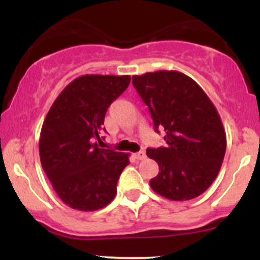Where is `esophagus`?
<instances>
[{
	"mask_svg": "<svg viewBox=\"0 0 260 260\" xmlns=\"http://www.w3.org/2000/svg\"><path fill=\"white\" fill-rule=\"evenodd\" d=\"M134 157H136L137 160H144L145 157H147V155H145L144 150H140V151H138V153L134 154Z\"/></svg>",
	"mask_w": 260,
	"mask_h": 260,
	"instance_id": "1",
	"label": "esophagus"
}]
</instances>
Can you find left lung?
Returning <instances> with one entry per match:
<instances>
[{"label":"left lung","instance_id":"left-lung-1","mask_svg":"<svg viewBox=\"0 0 260 260\" xmlns=\"http://www.w3.org/2000/svg\"><path fill=\"white\" fill-rule=\"evenodd\" d=\"M132 83L155 131L166 133L165 147L147 149L159 164L150 187L171 201L201 196L216 178L226 151L225 129L214 104L194 80L176 71L133 76Z\"/></svg>","mask_w":260,"mask_h":260}]
</instances>
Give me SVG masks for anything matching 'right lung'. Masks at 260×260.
I'll return each instance as SVG.
<instances>
[{
    "instance_id": "add662e5",
    "label": "right lung",
    "mask_w": 260,
    "mask_h": 260,
    "mask_svg": "<svg viewBox=\"0 0 260 260\" xmlns=\"http://www.w3.org/2000/svg\"><path fill=\"white\" fill-rule=\"evenodd\" d=\"M129 82V76H82L66 86L47 112L39 140L41 165L72 209L99 210L115 198L129 155L101 149L94 140H100L107 109Z\"/></svg>"
}]
</instances>
